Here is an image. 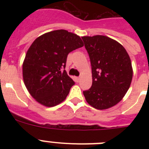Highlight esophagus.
<instances>
[{
	"mask_svg": "<svg viewBox=\"0 0 149 149\" xmlns=\"http://www.w3.org/2000/svg\"><path fill=\"white\" fill-rule=\"evenodd\" d=\"M75 80H76V81H77V82H79V81H80V80H81V77H75Z\"/></svg>",
	"mask_w": 149,
	"mask_h": 149,
	"instance_id": "1",
	"label": "esophagus"
}]
</instances>
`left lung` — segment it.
I'll return each mask as SVG.
<instances>
[{
    "mask_svg": "<svg viewBox=\"0 0 149 149\" xmlns=\"http://www.w3.org/2000/svg\"><path fill=\"white\" fill-rule=\"evenodd\" d=\"M92 65L93 84L84 91L87 103L98 110L115 106L131 86L133 68L128 54L106 36H82Z\"/></svg>",
    "mask_w": 149,
    "mask_h": 149,
    "instance_id": "obj_1",
    "label": "left lung"
}]
</instances>
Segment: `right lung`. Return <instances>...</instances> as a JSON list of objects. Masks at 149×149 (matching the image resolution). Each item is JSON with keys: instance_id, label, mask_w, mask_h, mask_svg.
Here are the masks:
<instances>
[{"instance_id": "add662e5", "label": "right lung", "mask_w": 149, "mask_h": 149, "mask_svg": "<svg viewBox=\"0 0 149 149\" xmlns=\"http://www.w3.org/2000/svg\"><path fill=\"white\" fill-rule=\"evenodd\" d=\"M83 46L79 36L65 30L46 33L34 40L26 54L22 74L36 101L51 107L66 98L74 82L63 68L68 54Z\"/></svg>"}]
</instances>
